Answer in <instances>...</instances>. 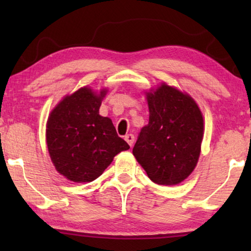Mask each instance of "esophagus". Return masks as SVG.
<instances>
[{
    "label": "esophagus",
    "instance_id": "esophagus-1",
    "mask_svg": "<svg viewBox=\"0 0 251 251\" xmlns=\"http://www.w3.org/2000/svg\"><path fill=\"white\" fill-rule=\"evenodd\" d=\"M125 139L126 140V143H128L130 146H132L133 145V142H135V136H133L132 133H129V135H126Z\"/></svg>",
    "mask_w": 251,
    "mask_h": 251
}]
</instances>
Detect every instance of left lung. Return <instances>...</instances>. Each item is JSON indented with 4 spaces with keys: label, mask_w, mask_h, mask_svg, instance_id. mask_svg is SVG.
I'll use <instances>...</instances> for the list:
<instances>
[{
    "label": "left lung",
    "mask_w": 251,
    "mask_h": 251,
    "mask_svg": "<svg viewBox=\"0 0 251 251\" xmlns=\"http://www.w3.org/2000/svg\"><path fill=\"white\" fill-rule=\"evenodd\" d=\"M146 96L150 121L140 130L132 154L155 184H179L200 156L201 111L190 96L167 84Z\"/></svg>",
    "instance_id": "left-lung-1"
}]
</instances>
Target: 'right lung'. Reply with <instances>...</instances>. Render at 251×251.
Wrapping results in <instances>:
<instances>
[{"label":"right lung","mask_w":251,"mask_h":251,"mask_svg":"<svg viewBox=\"0 0 251 251\" xmlns=\"http://www.w3.org/2000/svg\"><path fill=\"white\" fill-rule=\"evenodd\" d=\"M105 90L87 87L67 96L51 112L47 144L57 171L72 181L95 180L116 154L130 146L116 133L112 120L99 115Z\"/></svg>","instance_id":"add662e5"}]
</instances>
